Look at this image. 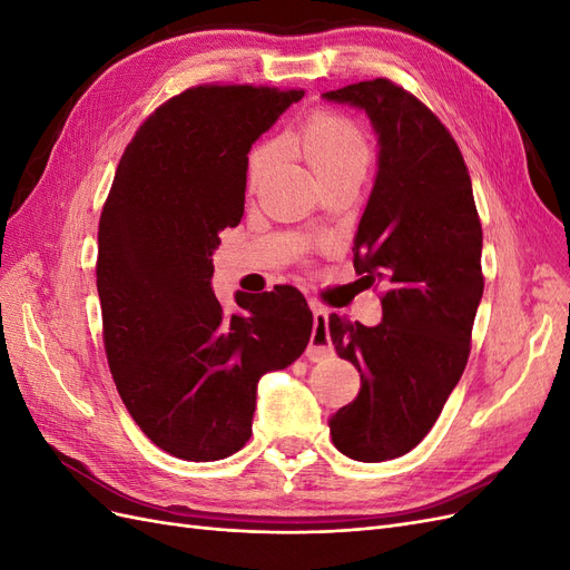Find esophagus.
I'll list each match as a JSON object with an SVG mask.
<instances>
[{
    "label": "esophagus",
    "instance_id": "esophagus-1",
    "mask_svg": "<svg viewBox=\"0 0 570 570\" xmlns=\"http://www.w3.org/2000/svg\"><path fill=\"white\" fill-rule=\"evenodd\" d=\"M314 312V333L312 340H308L306 356L312 361H321L325 356L333 354V342H331V331H327V312L323 306H312Z\"/></svg>",
    "mask_w": 570,
    "mask_h": 570
}]
</instances>
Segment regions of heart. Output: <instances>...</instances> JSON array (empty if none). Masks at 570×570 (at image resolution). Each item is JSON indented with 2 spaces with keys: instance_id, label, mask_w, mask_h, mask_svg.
<instances>
[{
  "instance_id": "heart-1",
  "label": "heart",
  "mask_w": 570,
  "mask_h": 570,
  "mask_svg": "<svg viewBox=\"0 0 570 570\" xmlns=\"http://www.w3.org/2000/svg\"><path fill=\"white\" fill-rule=\"evenodd\" d=\"M281 147L302 154L323 185L337 178H364L371 161V147L364 130L352 118L333 111H316L308 116L297 130L283 135ZM271 157V147L252 151L247 168L249 187L262 180Z\"/></svg>"
}]
</instances>
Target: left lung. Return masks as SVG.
<instances>
[{
	"mask_svg": "<svg viewBox=\"0 0 570 570\" xmlns=\"http://www.w3.org/2000/svg\"><path fill=\"white\" fill-rule=\"evenodd\" d=\"M323 99L366 111L377 174L354 235V268L383 283V321L331 316L335 352L361 373L356 400L333 413L331 435L354 461L411 452L435 425L471 352L482 299V228L469 168L440 118L385 78Z\"/></svg>",
	"mask_w": 570,
	"mask_h": 570,
	"instance_id": "8db88e82",
	"label": "left lung"
}]
</instances>
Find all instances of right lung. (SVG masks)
<instances>
[{
	"mask_svg": "<svg viewBox=\"0 0 570 570\" xmlns=\"http://www.w3.org/2000/svg\"><path fill=\"white\" fill-rule=\"evenodd\" d=\"M302 90L199 85L154 111L116 168L97 237V292L116 390L142 433L185 461H218L252 435L262 375L299 358L314 316L278 285L212 289L218 233L245 214L247 154Z\"/></svg>",
	"mask_w": 570,
	"mask_h": 570,
	"instance_id": "1",
	"label": "right lung"
}]
</instances>
